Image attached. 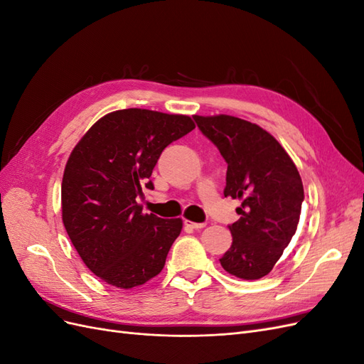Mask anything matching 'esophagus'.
<instances>
[{
	"mask_svg": "<svg viewBox=\"0 0 364 364\" xmlns=\"http://www.w3.org/2000/svg\"><path fill=\"white\" fill-rule=\"evenodd\" d=\"M185 225L193 228V229H202L206 226V223H196V222H190V220H185Z\"/></svg>",
	"mask_w": 364,
	"mask_h": 364,
	"instance_id": "1",
	"label": "esophagus"
}]
</instances>
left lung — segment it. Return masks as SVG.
Returning a JSON list of instances; mask_svg holds the SVG:
<instances>
[{"instance_id":"left-lung-1","label":"left lung","mask_w":364,"mask_h":364,"mask_svg":"<svg viewBox=\"0 0 364 364\" xmlns=\"http://www.w3.org/2000/svg\"><path fill=\"white\" fill-rule=\"evenodd\" d=\"M194 121L228 164L225 197L240 199L222 267L241 279L266 277L299 225L304 185L294 162L269 132L229 115Z\"/></svg>"}]
</instances>
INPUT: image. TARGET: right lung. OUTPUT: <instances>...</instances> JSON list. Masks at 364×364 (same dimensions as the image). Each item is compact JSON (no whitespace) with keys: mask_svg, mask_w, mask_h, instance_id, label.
<instances>
[{"mask_svg":"<svg viewBox=\"0 0 364 364\" xmlns=\"http://www.w3.org/2000/svg\"><path fill=\"white\" fill-rule=\"evenodd\" d=\"M190 117L147 109L105 115L67 162L62 220L80 258L102 281L132 289L155 278L182 229L181 218L144 214L142 188L162 150L194 129Z\"/></svg>","mask_w":364,"mask_h":364,"instance_id":"right-lung-1","label":"right lung"}]
</instances>
